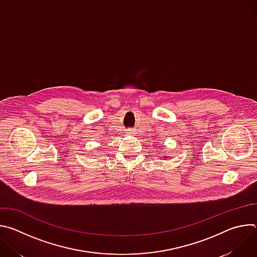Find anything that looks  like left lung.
<instances>
[{"label":"left lung","mask_w":257,"mask_h":257,"mask_svg":"<svg viewBox=\"0 0 257 257\" xmlns=\"http://www.w3.org/2000/svg\"><path fill=\"white\" fill-rule=\"evenodd\" d=\"M164 158H165V159H166V158H167V157H164Z\"/></svg>","instance_id":"8db88e82"}]
</instances>
